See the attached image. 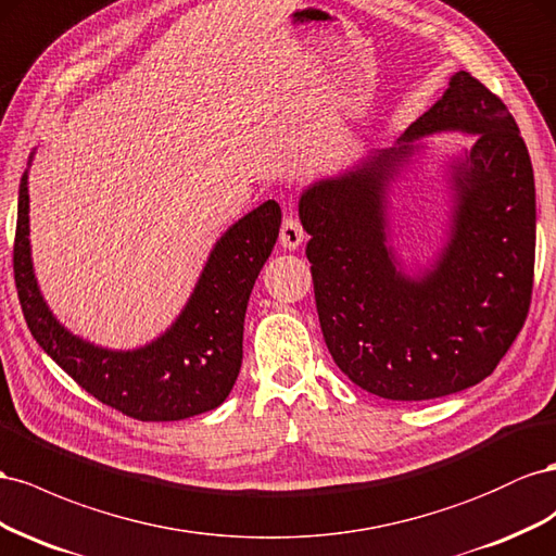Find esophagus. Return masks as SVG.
Segmentation results:
<instances>
[{"instance_id":"esophagus-1","label":"esophagus","mask_w":556,"mask_h":556,"mask_svg":"<svg viewBox=\"0 0 556 556\" xmlns=\"http://www.w3.org/2000/svg\"><path fill=\"white\" fill-rule=\"evenodd\" d=\"M305 240V232H303V226H300V220L295 216H287L283 218L281 224V230H279V242L283 249H298L300 244H303Z\"/></svg>"}]
</instances>
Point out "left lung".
<instances>
[{
	"mask_svg": "<svg viewBox=\"0 0 556 556\" xmlns=\"http://www.w3.org/2000/svg\"><path fill=\"white\" fill-rule=\"evenodd\" d=\"M464 131L473 147L451 162L448 242L415 278L394 256L388 193L424 136ZM314 300L328 352L363 391L431 401L496 370L525 326L535 261V184L507 106L468 72L395 147L370 151L298 200Z\"/></svg>",
	"mask_w": 556,
	"mask_h": 556,
	"instance_id": "left-lung-1",
	"label": "left lung"
}]
</instances>
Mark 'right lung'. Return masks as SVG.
Masks as SVG:
<instances>
[{
    "mask_svg": "<svg viewBox=\"0 0 556 556\" xmlns=\"http://www.w3.org/2000/svg\"><path fill=\"white\" fill-rule=\"evenodd\" d=\"M18 188L13 275L31 338L74 382L139 421H179L218 407L242 368L249 295L275 249L281 210L263 202L218 237L188 303L161 338L106 349L74 336L46 305L31 265L27 174Z\"/></svg>",
    "mask_w": 556,
    "mask_h": 556,
    "instance_id": "right-lung-1",
    "label": "right lung"
}]
</instances>
